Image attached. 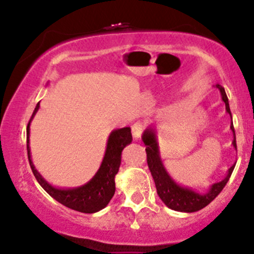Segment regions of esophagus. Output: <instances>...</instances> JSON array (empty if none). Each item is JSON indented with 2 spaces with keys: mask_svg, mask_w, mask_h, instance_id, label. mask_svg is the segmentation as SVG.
Here are the masks:
<instances>
[{
  "mask_svg": "<svg viewBox=\"0 0 254 254\" xmlns=\"http://www.w3.org/2000/svg\"><path fill=\"white\" fill-rule=\"evenodd\" d=\"M143 131V125L142 123H135L134 125L131 127V132H132V136H134L135 140L140 139Z\"/></svg>",
  "mask_w": 254,
  "mask_h": 254,
  "instance_id": "34e87169",
  "label": "esophagus"
}]
</instances>
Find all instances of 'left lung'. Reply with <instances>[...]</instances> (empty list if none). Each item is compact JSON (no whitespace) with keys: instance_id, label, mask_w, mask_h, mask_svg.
Masks as SVG:
<instances>
[{"instance_id":"obj_1","label":"left lung","mask_w":254,"mask_h":254,"mask_svg":"<svg viewBox=\"0 0 254 254\" xmlns=\"http://www.w3.org/2000/svg\"><path fill=\"white\" fill-rule=\"evenodd\" d=\"M216 87L219 88L220 93H221L222 101L225 102L226 112L231 115V111H230L229 106V99H227L226 92H225L224 87L220 86V84H216ZM230 127H231L232 132H234V141H232V145H234L235 150H237L236 135H235L234 124H231ZM142 141L146 146L147 165L148 168H150L151 175H152L153 181H155L158 196H160L161 200L170 207V209L176 210V211L194 212L203 209V207H205L206 205H209V204L221 193L224 187L226 186V183L229 182L232 172H234L235 165L229 168L226 177H225L222 181L212 184L206 193H198V191H195L194 189L179 186V184L176 183V182L171 178V176L168 175L165 166H163L162 161H161L157 136H156V130L153 129L152 127H148L147 129L143 131Z\"/></svg>"}]
</instances>
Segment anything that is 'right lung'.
Here are the masks:
<instances>
[{"mask_svg":"<svg viewBox=\"0 0 254 254\" xmlns=\"http://www.w3.org/2000/svg\"><path fill=\"white\" fill-rule=\"evenodd\" d=\"M38 109H39V103L35 107L27 127L28 160H29L30 168L33 171V175L37 178L38 183L56 201L70 207V209L76 210V211L84 212V214H93V212L104 209L108 205V203L111 201L115 193V176L119 171L120 162H122V151L124 150L125 146L129 145L132 141L131 129L127 127L113 130L111 132L108 141H107L106 153H104L101 167H99V170L97 171V173L91 181H88L83 186L77 187V188L59 189L49 184L43 178L42 175L35 170L32 158H30L29 127L30 122L34 118Z\"/></svg>","mask_w":254,"mask_h":254,"instance_id":"1","label":"right lung"}]
</instances>
